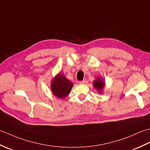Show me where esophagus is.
<instances>
[{
	"mask_svg": "<svg viewBox=\"0 0 150 150\" xmlns=\"http://www.w3.org/2000/svg\"><path fill=\"white\" fill-rule=\"evenodd\" d=\"M79 83L80 84H84L85 83V81H79Z\"/></svg>",
	"mask_w": 150,
	"mask_h": 150,
	"instance_id": "esophagus-1",
	"label": "esophagus"
}]
</instances>
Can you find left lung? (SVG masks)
Listing matches in <instances>:
<instances>
[{
  "instance_id": "obj_1",
  "label": "left lung",
  "mask_w": 150,
  "mask_h": 150,
  "mask_svg": "<svg viewBox=\"0 0 150 150\" xmlns=\"http://www.w3.org/2000/svg\"><path fill=\"white\" fill-rule=\"evenodd\" d=\"M105 86V82L103 79L100 78H97L96 80L94 81L93 82V86L97 90H98L99 92H103V90Z\"/></svg>"
}]
</instances>
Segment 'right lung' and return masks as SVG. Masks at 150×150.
I'll return each mask as SVG.
<instances>
[{
    "instance_id": "1",
    "label": "right lung",
    "mask_w": 150,
    "mask_h": 150,
    "mask_svg": "<svg viewBox=\"0 0 150 150\" xmlns=\"http://www.w3.org/2000/svg\"><path fill=\"white\" fill-rule=\"evenodd\" d=\"M73 86L72 82L67 79L65 76L59 73L52 80L51 89L55 96L64 98L69 95Z\"/></svg>"
}]
</instances>
